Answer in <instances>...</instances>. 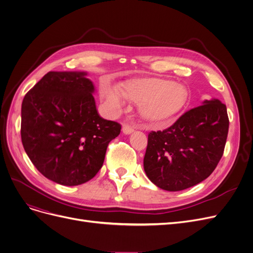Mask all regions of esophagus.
<instances>
[{
  "mask_svg": "<svg viewBox=\"0 0 253 253\" xmlns=\"http://www.w3.org/2000/svg\"><path fill=\"white\" fill-rule=\"evenodd\" d=\"M122 131H123V133L124 134H131L134 131V128L132 127V126H130V125H128V124H124L123 125V127H122Z\"/></svg>",
  "mask_w": 253,
  "mask_h": 253,
  "instance_id": "obj_1",
  "label": "esophagus"
}]
</instances>
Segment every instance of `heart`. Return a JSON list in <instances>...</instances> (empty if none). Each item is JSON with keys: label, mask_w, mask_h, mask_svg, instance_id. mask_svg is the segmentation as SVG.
Segmentation results:
<instances>
[{"label": "heart", "mask_w": 253, "mask_h": 253, "mask_svg": "<svg viewBox=\"0 0 253 253\" xmlns=\"http://www.w3.org/2000/svg\"><path fill=\"white\" fill-rule=\"evenodd\" d=\"M102 99L114 115L122 113L126 99L139 104L142 119L151 124H163L179 115L189 99V92L184 84L160 78H141L127 81L121 91L105 86Z\"/></svg>", "instance_id": "1"}]
</instances>
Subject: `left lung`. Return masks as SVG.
<instances>
[{"label":"left lung","instance_id":"1","mask_svg":"<svg viewBox=\"0 0 253 253\" xmlns=\"http://www.w3.org/2000/svg\"><path fill=\"white\" fill-rule=\"evenodd\" d=\"M229 121L225 104L205 100L163 131H152L144 158L150 181L168 191L201 183L216 169L223 151Z\"/></svg>","mask_w":253,"mask_h":253}]
</instances>
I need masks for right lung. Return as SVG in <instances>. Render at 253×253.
<instances>
[{
    "label": "right lung",
    "instance_id": "obj_1",
    "mask_svg": "<svg viewBox=\"0 0 253 253\" xmlns=\"http://www.w3.org/2000/svg\"><path fill=\"white\" fill-rule=\"evenodd\" d=\"M86 72L50 71L21 104V141L35 168L65 186L84 184L102 168L121 125L98 114Z\"/></svg>",
    "mask_w": 253,
    "mask_h": 253
}]
</instances>
